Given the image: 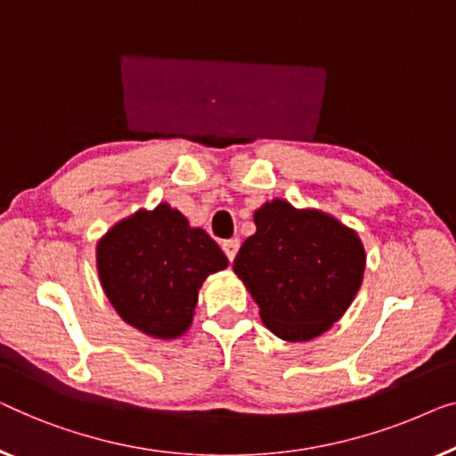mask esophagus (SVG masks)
<instances>
[{
    "instance_id": "1",
    "label": "esophagus",
    "mask_w": 456,
    "mask_h": 456,
    "mask_svg": "<svg viewBox=\"0 0 456 456\" xmlns=\"http://www.w3.org/2000/svg\"><path fill=\"white\" fill-rule=\"evenodd\" d=\"M237 249H240V240H227V241H223V252L227 254L229 262H233Z\"/></svg>"
}]
</instances>
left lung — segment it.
I'll return each instance as SVG.
<instances>
[{"label":"left lung","mask_w":456,"mask_h":456,"mask_svg":"<svg viewBox=\"0 0 456 456\" xmlns=\"http://www.w3.org/2000/svg\"><path fill=\"white\" fill-rule=\"evenodd\" d=\"M256 233L237 252L233 271L285 341H310L343 316L362 285L365 252L354 229L320 210L266 202Z\"/></svg>","instance_id":"1"}]
</instances>
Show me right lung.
<instances>
[{"mask_svg": "<svg viewBox=\"0 0 456 456\" xmlns=\"http://www.w3.org/2000/svg\"><path fill=\"white\" fill-rule=\"evenodd\" d=\"M102 291L134 329L175 338L190 329L198 289L227 256L207 231L191 229L179 210L159 204L121 221L97 246Z\"/></svg>", "mask_w": 456, "mask_h": 456, "instance_id": "add662e5", "label": "right lung"}]
</instances>
